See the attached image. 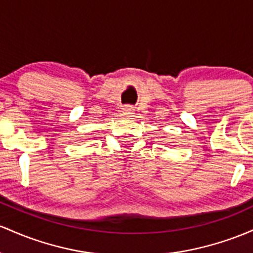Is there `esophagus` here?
<instances>
[{"label": "esophagus", "mask_w": 253, "mask_h": 253, "mask_svg": "<svg viewBox=\"0 0 253 253\" xmlns=\"http://www.w3.org/2000/svg\"><path fill=\"white\" fill-rule=\"evenodd\" d=\"M134 111H135V110H134V107H132V106H126L123 109V113L126 116H132V115H134Z\"/></svg>", "instance_id": "34e87169"}]
</instances>
